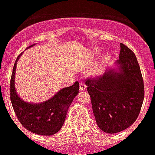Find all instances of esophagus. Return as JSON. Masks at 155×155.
I'll return each instance as SVG.
<instances>
[{
  "label": "esophagus",
  "instance_id": "obj_1",
  "mask_svg": "<svg viewBox=\"0 0 155 155\" xmlns=\"http://www.w3.org/2000/svg\"><path fill=\"white\" fill-rule=\"evenodd\" d=\"M87 88V86H86V84H85L84 83L81 82L80 84V89L81 90V91H84L85 89Z\"/></svg>",
  "mask_w": 155,
  "mask_h": 155
}]
</instances>
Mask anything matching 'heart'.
Segmentation results:
<instances>
[{
  "label": "heart",
  "mask_w": 155,
  "mask_h": 155,
  "mask_svg": "<svg viewBox=\"0 0 155 155\" xmlns=\"http://www.w3.org/2000/svg\"><path fill=\"white\" fill-rule=\"evenodd\" d=\"M104 64V61L100 62V63L97 64V67H96V68H95V70H94V73L96 74V75H98V74H100V73L101 72V71L103 70Z\"/></svg>",
  "instance_id": "b5f03b06"
}]
</instances>
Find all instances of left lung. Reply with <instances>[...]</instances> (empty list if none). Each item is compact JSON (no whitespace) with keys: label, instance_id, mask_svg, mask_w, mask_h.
Listing matches in <instances>:
<instances>
[{"label":"left lung","instance_id":"obj_1","mask_svg":"<svg viewBox=\"0 0 155 155\" xmlns=\"http://www.w3.org/2000/svg\"><path fill=\"white\" fill-rule=\"evenodd\" d=\"M119 59L101 77L87 80V92L98 127L116 134L130 127L139 115L144 84L134 53L120 44Z\"/></svg>","mask_w":155,"mask_h":155}]
</instances>
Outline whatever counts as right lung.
I'll return each instance as SVG.
<instances>
[{"instance_id": "obj_1", "label": "right lung", "mask_w": 155, "mask_h": 155, "mask_svg": "<svg viewBox=\"0 0 155 155\" xmlns=\"http://www.w3.org/2000/svg\"><path fill=\"white\" fill-rule=\"evenodd\" d=\"M35 44L31 45L32 47ZM18 56L14 63L10 81V100L16 116L27 130L38 135L51 136L58 132L65 121L66 115L73 100L79 93V82L63 87L51 98L42 103H30L23 101L15 87V73Z\"/></svg>"}]
</instances>
